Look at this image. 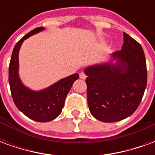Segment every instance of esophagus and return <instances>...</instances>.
Segmentation results:
<instances>
[{
    "label": "esophagus",
    "mask_w": 155,
    "mask_h": 155,
    "mask_svg": "<svg viewBox=\"0 0 155 155\" xmlns=\"http://www.w3.org/2000/svg\"><path fill=\"white\" fill-rule=\"evenodd\" d=\"M80 78L82 79V80H84V79L86 78V74H84V72H81V73H80Z\"/></svg>",
    "instance_id": "1"
}]
</instances>
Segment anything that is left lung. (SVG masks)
<instances>
[{
	"label": "left lung",
	"mask_w": 155,
	"mask_h": 155,
	"mask_svg": "<svg viewBox=\"0 0 155 155\" xmlns=\"http://www.w3.org/2000/svg\"><path fill=\"white\" fill-rule=\"evenodd\" d=\"M123 35L122 49L112 54V61L84 69L90 111L105 123L130 116L139 107L146 88L143 48L128 34Z\"/></svg>",
	"instance_id": "obj_1"
}]
</instances>
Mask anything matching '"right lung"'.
Listing matches in <instances>:
<instances>
[{
  "label": "right lung",
  "instance_id": "right-lung-1",
  "mask_svg": "<svg viewBox=\"0 0 155 155\" xmlns=\"http://www.w3.org/2000/svg\"><path fill=\"white\" fill-rule=\"evenodd\" d=\"M44 29H34L16 43L9 65V84L15 106L25 115L38 122H49L61 114L66 95L74 81L79 78L78 74H71L40 91H31L22 84L18 74L21 45L25 40Z\"/></svg>",
  "mask_w": 155,
  "mask_h": 155
}]
</instances>
